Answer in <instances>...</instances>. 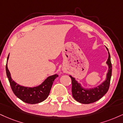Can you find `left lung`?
I'll return each instance as SVG.
<instances>
[{"instance_id": "1", "label": "left lung", "mask_w": 123, "mask_h": 123, "mask_svg": "<svg viewBox=\"0 0 123 123\" xmlns=\"http://www.w3.org/2000/svg\"><path fill=\"white\" fill-rule=\"evenodd\" d=\"M106 49L108 51L107 47ZM106 63L108 65V72L106 74V80L101 85L94 88L85 89L81 87V84L78 83L74 78L70 76L72 80V92L73 98L77 101L82 104H88L98 101L103 97L108 91L110 85L111 78L112 76V63L111 61V56L108 51V58Z\"/></svg>"}]
</instances>
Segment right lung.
<instances>
[{"instance_id": "1", "label": "right lung", "mask_w": 123, "mask_h": 123, "mask_svg": "<svg viewBox=\"0 0 123 123\" xmlns=\"http://www.w3.org/2000/svg\"><path fill=\"white\" fill-rule=\"evenodd\" d=\"M8 58L9 54L7 57V61ZM6 70L12 91L15 95L22 101L30 104H37L46 100L50 93L54 80L58 77L57 74L49 76L41 85L34 88H28L18 85L12 80L11 74L7 68V63L6 66Z\"/></svg>"}]
</instances>
